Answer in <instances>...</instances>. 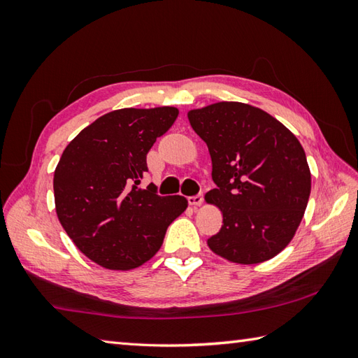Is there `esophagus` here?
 Returning a JSON list of instances; mask_svg holds the SVG:
<instances>
[{
	"label": "esophagus",
	"instance_id": "obj_1",
	"mask_svg": "<svg viewBox=\"0 0 358 358\" xmlns=\"http://www.w3.org/2000/svg\"><path fill=\"white\" fill-rule=\"evenodd\" d=\"M203 201H204V195H203V192L196 194V195H194V196H189V199H187V203L191 204V206H201Z\"/></svg>",
	"mask_w": 358,
	"mask_h": 358
}]
</instances>
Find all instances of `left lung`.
Returning <instances> with one entry per match:
<instances>
[{
	"label": "left lung",
	"instance_id": "left-lung-1",
	"mask_svg": "<svg viewBox=\"0 0 358 358\" xmlns=\"http://www.w3.org/2000/svg\"><path fill=\"white\" fill-rule=\"evenodd\" d=\"M187 118L212 159L217 187L206 201L223 212L222 229L208 246L240 264L275 257L295 235L310 194L300 141L268 112L245 103H215Z\"/></svg>",
	"mask_w": 358,
	"mask_h": 358
}]
</instances>
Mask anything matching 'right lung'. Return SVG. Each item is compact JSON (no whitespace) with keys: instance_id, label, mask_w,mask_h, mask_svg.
Returning a JSON list of instances; mask_svg holds the SVG:
<instances>
[{"instance_id":"right-lung-1","label":"right lung","mask_w":358,"mask_h":358,"mask_svg":"<svg viewBox=\"0 0 358 358\" xmlns=\"http://www.w3.org/2000/svg\"><path fill=\"white\" fill-rule=\"evenodd\" d=\"M177 117L169 106L109 112L83 129L59 158L53 175L59 223L106 269L129 271L150 260L187 208L185 196L138 187L148 152Z\"/></svg>"}]
</instances>
